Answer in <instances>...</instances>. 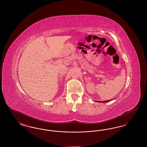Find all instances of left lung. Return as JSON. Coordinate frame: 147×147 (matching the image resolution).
<instances>
[{
  "label": "left lung",
  "instance_id": "left-lung-1",
  "mask_svg": "<svg viewBox=\"0 0 147 147\" xmlns=\"http://www.w3.org/2000/svg\"><path fill=\"white\" fill-rule=\"evenodd\" d=\"M111 100H107V101H102L103 102H109V101H111ZM97 102H101V101H97Z\"/></svg>",
  "mask_w": 147,
  "mask_h": 147
}]
</instances>
